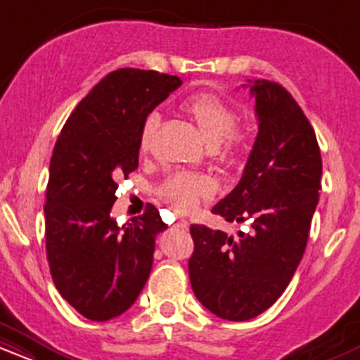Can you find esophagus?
<instances>
[{"label":"esophagus","instance_id":"34e87169","mask_svg":"<svg viewBox=\"0 0 360 360\" xmlns=\"http://www.w3.org/2000/svg\"><path fill=\"white\" fill-rule=\"evenodd\" d=\"M174 226H176V229H179V230H188V223H186V221H177Z\"/></svg>","mask_w":360,"mask_h":360}]
</instances>
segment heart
Segmentation results:
<instances>
[{
	"mask_svg": "<svg viewBox=\"0 0 360 360\" xmlns=\"http://www.w3.org/2000/svg\"><path fill=\"white\" fill-rule=\"evenodd\" d=\"M181 108L193 120L198 131L210 147L221 143L226 155L237 154L247 140V134L235 127L237 117L233 110L221 98L210 93L193 94L183 101ZM157 127V117L150 115L140 131V150H147L152 134ZM164 200L177 213H191L201 200L213 194L212 181L203 176L177 174L169 177L160 189Z\"/></svg>",
	"mask_w": 360,
	"mask_h": 360,
	"instance_id": "b5f03b06",
	"label": "heart"
}]
</instances>
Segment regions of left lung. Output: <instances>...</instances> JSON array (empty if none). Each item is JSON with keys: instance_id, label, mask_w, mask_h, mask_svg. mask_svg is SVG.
<instances>
[{"instance_id": "left-lung-1", "label": "left lung", "mask_w": 360, "mask_h": 360, "mask_svg": "<svg viewBox=\"0 0 360 360\" xmlns=\"http://www.w3.org/2000/svg\"><path fill=\"white\" fill-rule=\"evenodd\" d=\"M255 100L257 137L238 184L212 213L249 221L237 237L191 225L189 279L196 298L230 321L255 318L278 301L292 279L321 188V155L303 110L278 82L247 81Z\"/></svg>"}]
</instances>
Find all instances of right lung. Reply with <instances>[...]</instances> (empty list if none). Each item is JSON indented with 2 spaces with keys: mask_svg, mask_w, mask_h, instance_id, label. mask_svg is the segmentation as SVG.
<instances>
[{
  "mask_svg": "<svg viewBox=\"0 0 360 360\" xmlns=\"http://www.w3.org/2000/svg\"><path fill=\"white\" fill-rule=\"evenodd\" d=\"M183 81L140 69L110 72L79 101L49 167L45 245L62 298L93 321L125 313L146 286L155 237L167 229L155 206L120 226L117 181L139 167L140 131Z\"/></svg>",
  "mask_w": 360,
  "mask_h": 360,
  "instance_id": "1",
  "label": "right lung"
}]
</instances>
